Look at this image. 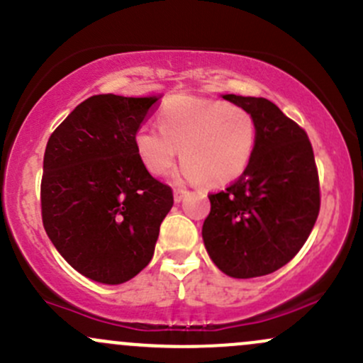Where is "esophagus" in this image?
Listing matches in <instances>:
<instances>
[{
    "instance_id": "34e87169",
    "label": "esophagus",
    "mask_w": 363,
    "mask_h": 363,
    "mask_svg": "<svg viewBox=\"0 0 363 363\" xmlns=\"http://www.w3.org/2000/svg\"><path fill=\"white\" fill-rule=\"evenodd\" d=\"M185 196H186V190H183V189H174V192H173L174 202H182L183 197H185Z\"/></svg>"
}]
</instances>
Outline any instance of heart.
<instances>
[{"instance_id": "obj_1", "label": "heart", "mask_w": 363, "mask_h": 363, "mask_svg": "<svg viewBox=\"0 0 363 363\" xmlns=\"http://www.w3.org/2000/svg\"><path fill=\"white\" fill-rule=\"evenodd\" d=\"M157 121L159 130L142 126L133 136L136 155L152 174H166L182 150V180L225 186L251 162L256 123L244 108L177 95L166 100Z\"/></svg>"}]
</instances>
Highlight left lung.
<instances>
[{"mask_svg":"<svg viewBox=\"0 0 363 363\" xmlns=\"http://www.w3.org/2000/svg\"><path fill=\"white\" fill-rule=\"evenodd\" d=\"M255 118L256 145L242 177L211 194L202 240L233 279L279 270L306 242L320 209L313 149L305 130L267 99L221 95Z\"/></svg>","mask_w":363,"mask_h":363,"instance_id":"8db88e82","label":"left lung"}]
</instances>
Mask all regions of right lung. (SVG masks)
<instances>
[{"instance_id": "1", "label": "right lung", "mask_w": 363, "mask_h": 363, "mask_svg": "<svg viewBox=\"0 0 363 363\" xmlns=\"http://www.w3.org/2000/svg\"><path fill=\"white\" fill-rule=\"evenodd\" d=\"M161 95H95L46 143L41 213L46 235L81 275L128 282L154 256L173 192L150 177L133 136Z\"/></svg>"}]
</instances>
